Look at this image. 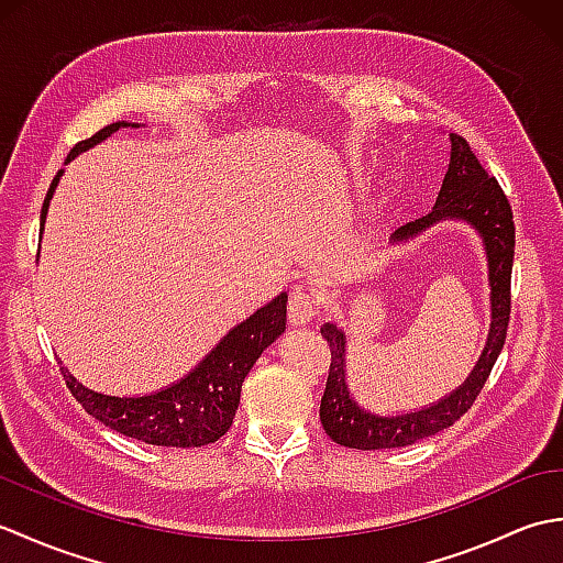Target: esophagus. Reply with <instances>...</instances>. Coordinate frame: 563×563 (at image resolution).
Segmentation results:
<instances>
[{
	"label": "esophagus",
	"instance_id": "esophagus-1",
	"mask_svg": "<svg viewBox=\"0 0 563 563\" xmlns=\"http://www.w3.org/2000/svg\"><path fill=\"white\" fill-rule=\"evenodd\" d=\"M319 314V305L314 300V295L309 292L305 285H295L290 290V300H288V319L292 327H305Z\"/></svg>",
	"mask_w": 563,
	"mask_h": 563
}]
</instances>
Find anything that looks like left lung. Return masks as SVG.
Instances as JSON below:
<instances>
[{
  "instance_id": "1",
  "label": "left lung",
  "mask_w": 563,
  "mask_h": 563,
  "mask_svg": "<svg viewBox=\"0 0 563 563\" xmlns=\"http://www.w3.org/2000/svg\"><path fill=\"white\" fill-rule=\"evenodd\" d=\"M442 220H460L482 236L488 261V288H492V327L484 351L457 389L448 397L428 404L418 411L375 413L355 401L349 379H345V333L327 321L321 336L329 341L331 367L319 418L327 435L343 448L355 450H389L406 448L450 428L457 418L472 409L474 399L484 389L492 367L506 343L510 321V273L516 254V224H512L510 202L494 176H488L479 159L474 157L466 140L450 133V166L442 178L433 210L413 222H406L391 234L389 244H401L426 232Z\"/></svg>"
}]
</instances>
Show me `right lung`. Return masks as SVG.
Segmentation results:
<instances>
[{
  "instance_id": "right-lung-1",
  "label": "right lung",
  "mask_w": 563,
  "mask_h": 563,
  "mask_svg": "<svg viewBox=\"0 0 563 563\" xmlns=\"http://www.w3.org/2000/svg\"><path fill=\"white\" fill-rule=\"evenodd\" d=\"M121 128L140 125L128 121L106 125L93 137L81 140L79 145L71 147L67 162L99 145ZM63 172L65 169L57 172L51 188H47L41 210V236L47 208H51ZM285 319H288V292H280L244 319L242 324L230 329V333L188 375L159 391L145 394V397H111V394L93 391L84 387L67 367L59 369H63L71 397L84 406V411L103 426L118 430V433L162 448L210 445L230 430L239 397H242V382L261 353L285 331Z\"/></svg>"
}]
</instances>
